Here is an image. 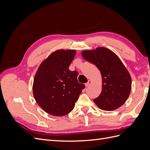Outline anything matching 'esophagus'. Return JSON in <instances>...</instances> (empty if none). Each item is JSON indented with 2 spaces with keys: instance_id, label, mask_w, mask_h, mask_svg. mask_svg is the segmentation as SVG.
Wrapping results in <instances>:
<instances>
[{
  "instance_id": "1",
  "label": "esophagus",
  "mask_w": 150,
  "mask_h": 150,
  "mask_svg": "<svg viewBox=\"0 0 150 150\" xmlns=\"http://www.w3.org/2000/svg\"><path fill=\"white\" fill-rule=\"evenodd\" d=\"M91 81H90V80H88V83H86L85 86H86V87H88V86H89L91 85Z\"/></svg>"
}]
</instances>
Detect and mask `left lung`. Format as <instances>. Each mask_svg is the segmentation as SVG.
I'll list each match as a JSON object with an SVG mask.
<instances>
[{"instance_id": "obj_1", "label": "left lung", "mask_w": 150, "mask_h": 150, "mask_svg": "<svg viewBox=\"0 0 150 150\" xmlns=\"http://www.w3.org/2000/svg\"><path fill=\"white\" fill-rule=\"evenodd\" d=\"M81 54L85 60L96 66L101 74L102 91L94 102L104 111H112L121 106L129 96L131 78L118 56L102 47L83 51Z\"/></svg>"}]
</instances>
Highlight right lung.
<instances>
[{"label":"right lung","instance_id":"1","mask_svg":"<svg viewBox=\"0 0 150 150\" xmlns=\"http://www.w3.org/2000/svg\"><path fill=\"white\" fill-rule=\"evenodd\" d=\"M75 55V50H57L42 62L36 72L33 86L34 97L49 115L69 114L85 88L78 83V71L69 70Z\"/></svg>","mask_w":150,"mask_h":150}]
</instances>
